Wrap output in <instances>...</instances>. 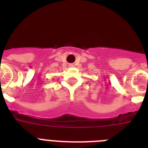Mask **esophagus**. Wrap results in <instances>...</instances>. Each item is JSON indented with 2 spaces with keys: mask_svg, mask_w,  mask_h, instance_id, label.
<instances>
[{
  "mask_svg": "<svg viewBox=\"0 0 148 148\" xmlns=\"http://www.w3.org/2000/svg\"><path fill=\"white\" fill-rule=\"evenodd\" d=\"M73 66H74V64H69V67H73Z\"/></svg>",
  "mask_w": 148,
  "mask_h": 148,
  "instance_id": "1",
  "label": "esophagus"
}]
</instances>
